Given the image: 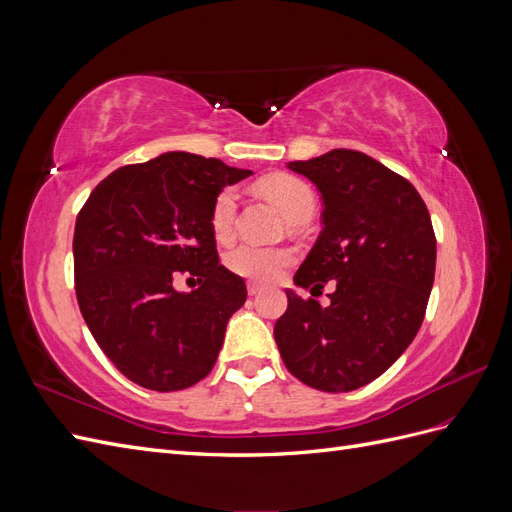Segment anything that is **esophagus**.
Returning <instances> with one entry per match:
<instances>
[{"label": "esophagus", "instance_id": "obj_1", "mask_svg": "<svg viewBox=\"0 0 512 512\" xmlns=\"http://www.w3.org/2000/svg\"><path fill=\"white\" fill-rule=\"evenodd\" d=\"M260 292H262V286H260V284H256V282H247V294H250V297H258Z\"/></svg>", "mask_w": 512, "mask_h": 512}]
</instances>
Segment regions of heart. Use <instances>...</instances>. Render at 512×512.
<instances>
[{
    "mask_svg": "<svg viewBox=\"0 0 512 512\" xmlns=\"http://www.w3.org/2000/svg\"><path fill=\"white\" fill-rule=\"evenodd\" d=\"M260 190L265 192L273 203L284 211L290 220L307 205H314V194L307 185L294 177L277 175L262 181ZM237 200L239 194L235 188H224L215 198L211 209V228L213 235L220 241H226L235 230L237 218ZM292 262V252L284 247H262L254 243H241L226 256V265L232 273L247 277L252 282H273L282 275V271Z\"/></svg>",
    "mask_w": 512,
    "mask_h": 512,
    "instance_id": "b5f03b06",
    "label": "heart"
}]
</instances>
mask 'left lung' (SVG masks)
<instances>
[{
	"mask_svg": "<svg viewBox=\"0 0 512 512\" xmlns=\"http://www.w3.org/2000/svg\"><path fill=\"white\" fill-rule=\"evenodd\" d=\"M322 198V232L294 275L299 288L335 280L331 305L286 290L275 342L292 376L346 393L382 376L412 344L436 273V235L414 185L378 160L333 149L286 164Z\"/></svg>",
	"mask_w": 512,
	"mask_h": 512,
	"instance_id": "obj_1",
	"label": "left lung"
}]
</instances>
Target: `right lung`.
<instances>
[{"label": "right lung", "mask_w": 512, "mask_h": 512, "mask_svg": "<svg viewBox=\"0 0 512 512\" xmlns=\"http://www.w3.org/2000/svg\"><path fill=\"white\" fill-rule=\"evenodd\" d=\"M252 170L188 151L117 168L89 194L74 226L81 314L123 376L151 391H181L215 365L243 277L220 265L211 209ZM199 277L179 293L177 274Z\"/></svg>", "instance_id": "1"}]
</instances>
